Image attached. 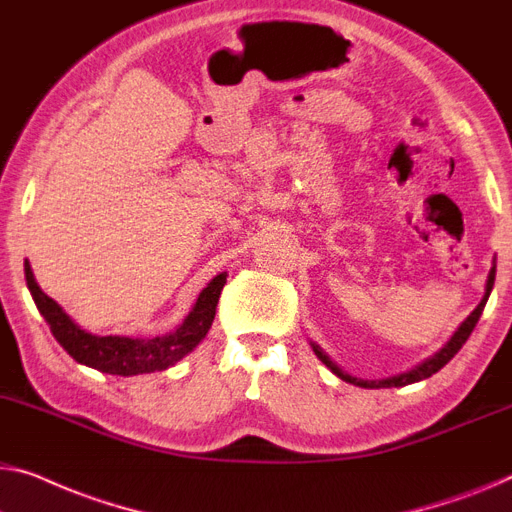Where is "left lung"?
I'll list each match as a JSON object with an SVG mask.
<instances>
[{"label": "left lung", "instance_id": "left-lung-1", "mask_svg": "<svg viewBox=\"0 0 512 512\" xmlns=\"http://www.w3.org/2000/svg\"><path fill=\"white\" fill-rule=\"evenodd\" d=\"M494 276H497V266H492V271H490V276H487V285H485V296H483V301H480L478 305H476V310L471 312V315L464 319V322L460 324V329H457L455 333H453V338L446 342L444 347L439 349L437 354H434L432 358H427V361H423L421 365H416L414 370H409V372H404V375H398V377H391V379H379V381H365V379H356V377H349L347 372H342L338 365H335L329 356H326L322 349H319L317 345H312V349H315V354L322 358V361L326 363V368H331L335 375H338L340 379H345V381H349V384H354V386H363V388H391V386H407V384H414V381H421V379H427V377H432L434 372H439L441 368H444V365L451 361V358L460 352L462 349V345L464 342L469 340V335H471V331L476 329V324H478V319H480V315H483V308H485V303H487V299H490V292H492V287H494Z\"/></svg>", "mask_w": 512, "mask_h": 512}]
</instances>
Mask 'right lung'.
Listing matches in <instances>:
<instances>
[{
  "label": "right lung",
  "instance_id": "obj_1",
  "mask_svg": "<svg viewBox=\"0 0 512 512\" xmlns=\"http://www.w3.org/2000/svg\"><path fill=\"white\" fill-rule=\"evenodd\" d=\"M25 278L27 287L32 292L45 322H48L52 335H55L61 347L71 354L75 361L89 368L108 372V375L133 377L147 375V372L167 370L170 365L181 361L183 356L193 352V349L204 340L209 333L213 317H216V305L223 292L227 273H218L207 287L202 289L200 296L183 319V324L177 331L158 335V338H124V335H91L82 331L71 317L61 310V305L50 299L48 294L38 287V282L32 273V266L25 262Z\"/></svg>",
  "mask_w": 512,
  "mask_h": 512
}]
</instances>
